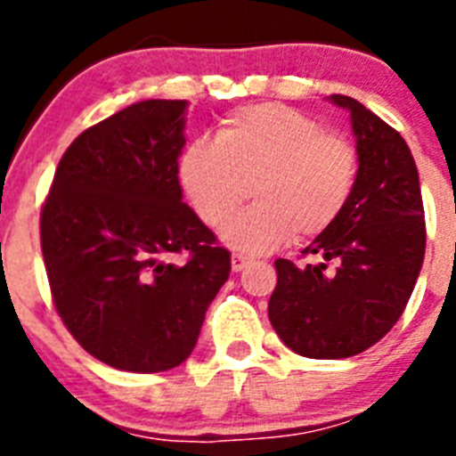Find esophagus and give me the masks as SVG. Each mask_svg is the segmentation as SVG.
<instances>
[{"label":"esophagus","instance_id":"obj_1","mask_svg":"<svg viewBox=\"0 0 456 456\" xmlns=\"http://www.w3.org/2000/svg\"><path fill=\"white\" fill-rule=\"evenodd\" d=\"M248 263H251V260H248L247 256H240V253H235V256L231 257L232 272H241V269H247Z\"/></svg>","mask_w":456,"mask_h":456}]
</instances>
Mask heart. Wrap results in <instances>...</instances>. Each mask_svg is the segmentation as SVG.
Returning <instances> with one entry per match:
<instances>
[{"label": "heart", "instance_id": "1", "mask_svg": "<svg viewBox=\"0 0 456 456\" xmlns=\"http://www.w3.org/2000/svg\"><path fill=\"white\" fill-rule=\"evenodd\" d=\"M356 173L349 139L273 102L231 111L216 141H191L178 167L193 212L209 228L228 224L253 187L256 205L224 231L225 244L247 256L329 231L352 199Z\"/></svg>", "mask_w": 456, "mask_h": 456}]
</instances>
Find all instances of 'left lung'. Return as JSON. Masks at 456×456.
<instances>
[{"instance_id":"obj_1","label":"left lung","mask_w":456,"mask_h":456,"mask_svg":"<svg viewBox=\"0 0 456 456\" xmlns=\"http://www.w3.org/2000/svg\"><path fill=\"white\" fill-rule=\"evenodd\" d=\"M329 100L352 118L356 184L340 219L304 248L322 263H273L267 308L292 352L324 361L356 356L393 329L416 288L427 240L418 168L400 132L358 100Z\"/></svg>"}]
</instances>
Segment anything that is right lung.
Segmentation results:
<instances>
[{
    "label": "right lung",
    "instance_id": "add662e5",
    "mask_svg": "<svg viewBox=\"0 0 456 456\" xmlns=\"http://www.w3.org/2000/svg\"><path fill=\"white\" fill-rule=\"evenodd\" d=\"M184 100L130 104L72 141L40 212L56 313L125 372H164L196 347L231 253L183 203ZM190 253L188 263L164 261Z\"/></svg>",
    "mask_w": 456,
    "mask_h": 456
}]
</instances>
